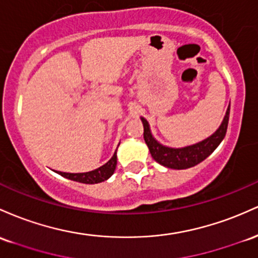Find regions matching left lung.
Instances as JSON below:
<instances>
[{
	"instance_id": "obj_1",
	"label": "left lung",
	"mask_w": 258,
	"mask_h": 258,
	"mask_svg": "<svg viewBox=\"0 0 258 258\" xmlns=\"http://www.w3.org/2000/svg\"><path fill=\"white\" fill-rule=\"evenodd\" d=\"M230 113V105L228 107L227 113H225L224 119H223L221 126L213 135L201 143L192 145V146L184 147V149H170L155 140L152 138L151 132H150L149 123L145 118H141L144 124V140L149 146L150 153L153 157V160L162 166L172 168V169H186V168L194 167L199 164L200 162L206 160L218 147V145L222 143L227 134L228 121H229Z\"/></svg>"
}]
</instances>
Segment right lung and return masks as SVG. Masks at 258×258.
<instances>
[{"label": "right lung", "instance_id": "obj_1", "mask_svg": "<svg viewBox=\"0 0 258 258\" xmlns=\"http://www.w3.org/2000/svg\"><path fill=\"white\" fill-rule=\"evenodd\" d=\"M115 166H117V155H113V157L111 158L106 164H103L102 167L97 168V169L91 170V172L86 173H64L59 172V174L64 176L67 179H71V180L79 181V183L84 184H96L101 183V181H105L114 173Z\"/></svg>", "mask_w": 258, "mask_h": 258}]
</instances>
